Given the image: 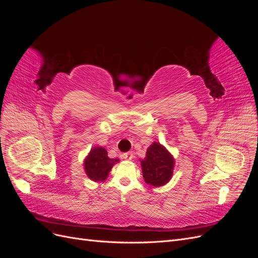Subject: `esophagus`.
Returning a JSON list of instances; mask_svg holds the SVG:
<instances>
[{"label":"esophagus","mask_w":258,"mask_h":258,"mask_svg":"<svg viewBox=\"0 0 258 258\" xmlns=\"http://www.w3.org/2000/svg\"><path fill=\"white\" fill-rule=\"evenodd\" d=\"M122 158L127 159V160H131L132 158H134V153H132V152L124 153V154H122Z\"/></svg>","instance_id":"1"}]
</instances>
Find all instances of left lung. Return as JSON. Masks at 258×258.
Returning <instances> with one entry per match:
<instances>
[{"label": "left lung", "mask_w": 258, "mask_h": 258, "mask_svg": "<svg viewBox=\"0 0 258 258\" xmlns=\"http://www.w3.org/2000/svg\"><path fill=\"white\" fill-rule=\"evenodd\" d=\"M141 166L143 177L148 185L162 186L172 177L174 159L165 147L155 142L147 148Z\"/></svg>", "instance_id": "obj_1"}]
</instances>
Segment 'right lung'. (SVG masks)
I'll list each match as a JSON object with an SVG mask.
<instances>
[{
  "mask_svg": "<svg viewBox=\"0 0 258 258\" xmlns=\"http://www.w3.org/2000/svg\"><path fill=\"white\" fill-rule=\"evenodd\" d=\"M117 161L118 159L108 158L107 152L103 147H93L88 157L85 159L84 167L86 173L92 181H104Z\"/></svg>",
  "mask_w": 258,
  "mask_h": 258,
  "instance_id": "right-lung-1",
  "label": "right lung"
}]
</instances>
